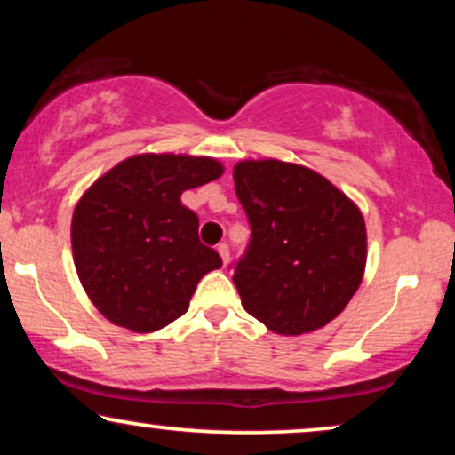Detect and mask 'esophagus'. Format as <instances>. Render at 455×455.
<instances>
[{"label":"esophagus","instance_id":"obj_1","mask_svg":"<svg viewBox=\"0 0 455 455\" xmlns=\"http://www.w3.org/2000/svg\"><path fill=\"white\" fill-rule=\"evenodd\" d=\"M218 254H220L222 265H227V263H228V259H231V250H228V245H227V243H220V245H218Z\"/></svg>","mask_w":455,"mask_h":455}]
</instances>
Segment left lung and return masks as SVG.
Masks as SVG:
<instances>
[{"mask_svg": "<svg viewBox=\"0 0 455 455\" xmlns=\"http://www.w3.org/2000/svg\"><path fill=\"white\" fill-rule=\"evenodd\" d=\"M233 180L252 228L233 275L245 312L282 336L325 327L363 278L368 237L359 207L293 162L242 160Z\"/></svg>", "mask_w": 455, "mask_h": 455, "instance_id": "1", "label": "left lung"}]
</instances>
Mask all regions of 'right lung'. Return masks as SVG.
I'll return each instance as SVG.
<instances>
[{
  "label": "right lung",
  "mask_w": 455,
  "mask_h": 455,
  "mask_svg": "<svg viewBox=\"0 0 455 455\" xmlns=\"http://www.w3.org/2000/svg\"><path fill=\"white\" fill-rule=\"evenodd\" d=\"M222 173L220 162L207 156L139 154L78 198L72 257L104 318L151 333L184 315L198 280L220 269L222 259L198 242V218L181 203V192Z\"/></svg>",
  "instance_id": "add662e5"
}]
</instances>
